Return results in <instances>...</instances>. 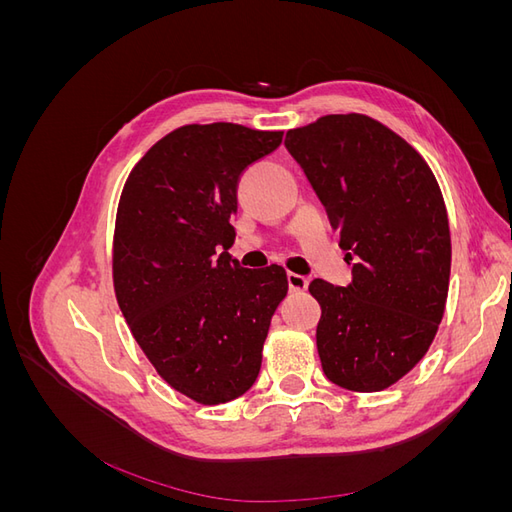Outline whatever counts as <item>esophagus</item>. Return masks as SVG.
I'll return each mask as SVG.
<instances>
[{"instance_id": "1", "label": "esophagus", "mask_w": 512, "mask_h": 512, "mask_svg": "<svg viewBox=\"0 0 512 512\" xmlns=\"http://www.w3.org/2000/svg\"><path fill=\"white\" fill-rule=\"evenodd\" d=\"M286 280H288L290 292H303V290H307V286H309L307 277H305V275H299V273H288Z\"/></svg>"}]
</instances>
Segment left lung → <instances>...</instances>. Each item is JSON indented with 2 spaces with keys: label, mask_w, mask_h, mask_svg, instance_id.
I'll use <instances>...</instances> for the list:
<instances>
[{
  "label": "left lung",
  "mask_w": 512,
  "mask_h": 512,
  "mask_svg": "<svg viewBox=\"0 0 512 512\" xmlns=\"http://www.w3.org/2000/svg\"><path fill=\"white\" fill-rule=\"evenodd\" d=\"M339 228L352 282L309 284L322 307L316 346L322 371L348 391L374 393L423 359L444 314L451 232L427 162L380 121L327 115L286 132Z\"/></svg>",
  "instance_id": "1"
}]
</instances>
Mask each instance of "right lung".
Instances as JSON below:
<instances>
[{"label":"right lung","instance_id":"add662e5","mask_svg":"<svg viewBox=\"0 0 512 512\" xmlns=\"http://www.w3.org/2000/svg\"><path fill=\"white\" fill-rule=\"evenodd\" d=\"M282 136L237 123L183 126L123 185L117 303L158 374L198 404H226L256 382L271 316L288 292L282 267L245 269L228 254L239 177Z\"/></svg>","mask_w":512,"mask_h":512}]
</instances>
